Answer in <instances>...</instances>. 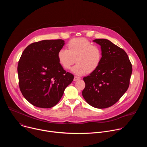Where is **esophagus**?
Returning a JSON list of instances; mask_svg holds the SVG:
<instances>
[{"instance_id":"esophagus-1","label":"esophagus","mask_w":147,"mask_h":147,"mask_svg":"<svg viewBox=\"0 0 147 147\" xmlns=\"http://www.w3.org/2000/svg\"><path fill=\"white\" fill-rule=\"evenodd\" d=\"M80 79H81V78L78 77V76H74V81H77V80H79Z\"/></svg>"}]
</instances>
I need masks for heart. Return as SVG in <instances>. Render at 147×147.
<instances>
[{"label":"heart","instance_id":"1","mask_svg":"<svg viewBox=\"0 0 147 147\" xmlns=\"http://www.w3.org/2000/svg\"><path fill=\"white\" fill-rule=\"evenodd\" d=\"M68 49L61 48L57 53L59 63L65 69L72 68L77 75H83L95 70L100 64L102 57L101 48L84 38L71 39L67 44Z\"/></svg>","mask_w":147,"mask_h":147}]
</instances>
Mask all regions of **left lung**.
<instances>
[{
	"instance_id": "obj_1",
	"label": "left lung",
	"mask_w": 147,
	"mask_h": 147,
	"mask_svg": "<svg viewBox=\"0 0 147 147\" xmlns=\"http://www.w3.org/2000/svg\"><path fill=\"white\" fill-rule=\"evenodd\" d=\"M93 42L100 46L102 61L95 70L83 78L86 87L82 95L91 106L103 109L112 106L127 90L132 65L125 52L109 40Z\"/></svg>"
}]
</instances>
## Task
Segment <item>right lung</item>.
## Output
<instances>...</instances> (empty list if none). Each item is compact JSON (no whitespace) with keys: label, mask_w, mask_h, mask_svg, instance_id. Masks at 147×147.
<instances>
[{"label":"right lung","mask_w":147,"mask_h":147,"mask_svg":"<svg viewBox=\"0 0 147 147\" xmlns=\"http://www.w3.org/2000/svg\"><path fill=\"white\" fill-rule=\"evenodd\" d=\"M65 44L62 39L40 40L28 45L21 56L17 67L20 89L35 107L55 106L74 79L58 60L57 53Z\"/></svg>","instance_id":"add662e5"}]
</instances>
